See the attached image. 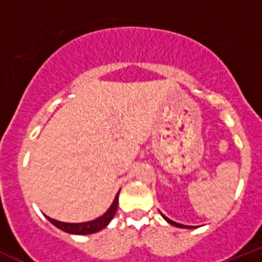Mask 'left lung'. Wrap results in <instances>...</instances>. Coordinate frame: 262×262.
<instances>
[{"mask_svg": "<svg viewBox=\"0 0 262 262\" xmlns=\"http://www.w3.org/2000/svg\"><path fill=\"white\" fill-rule=\"evenodd\" d=\"M161 215H162V214H161ZM162 217H164V219L166 220V222L169 223V224L174 225V227H177V228H188V229H192V228H195V227H190V225H183V224H179V223L172 222V220H170L169 217H166V216H165V215H162Z\"/></svg>", "mask_w": 262, "mask_h": 262, "instance_id": "left-lung-1", "label": "left lung"}]
</instances>
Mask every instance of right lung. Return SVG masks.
<instances>
[{
  "mask_svg": "<svg viewBox=\"0 0 262 262\" xmlns=\"http://www.w3.org/2000/svg\"><path fill=\"white\" fill-rule=\"evenodd\" d=\"M118 204H119V192L118 194L115 195V200H114L113 205L110 206V209L102 215V216L97 217V219L92 220V222H85V223H63V222H58V220L51 219L50 216L45 215L46 219L48 220L50 223H52L56 228H58L62 232H67L69 234H92V233L100 232L102 230L103 228L107 227L110 224V222L113 220V217L115 216L116 214V209H118Z\"/></svg>",
  "mask_w": 262,
  "mask_h": 262,
  "instance_id": "add662e5",
  "label": "right lung"
}]
</instances>
